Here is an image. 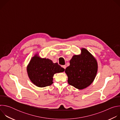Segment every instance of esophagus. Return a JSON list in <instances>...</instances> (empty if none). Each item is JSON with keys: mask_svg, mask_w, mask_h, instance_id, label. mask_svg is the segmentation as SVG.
Wrapping results in <instances>:
<instances>
[{"mask_svg": "<svg viewBox=\"0 0 120 120\" xmlns=\"http://www.w3.org/2000/svg\"><path fill=\"white\" fill-rule=\"evenodd\" d=\"M62 67L64 68V69H65V68H66V65H62Z\"/></svg>", "mask_w": 120, "mask_h": 120, "instance_id": "obj_1", "label": "esophagus"}]
</instances>
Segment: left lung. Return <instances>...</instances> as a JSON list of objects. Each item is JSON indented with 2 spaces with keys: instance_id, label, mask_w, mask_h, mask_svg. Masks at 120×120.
Instances as JSON below:
<instances>
[{
  "instance_id": "left-lung-1",
  "label": "left lung",
  "mask_w": 120,
  "mask_h": 120,
  "mask_svg": "<svg viewBox=\"0 0 120 120\" xmlns=\"http://www.w3.org/2000/svg\"><path fill=\"white\" fill-rule=\"evenodd\" d=\"M81 53L74 55L70 60V65L65 70L68 83L82 90L87 87L94 81L98 70V64L94 57L85 48Z\"/></svg>"
}]
</instances>
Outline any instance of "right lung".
Segmentation results:
<instances>
[{
	"instance_id": "1",
	"label": "right lung",
	"mask_w": 120,
	"mask_h": 120,
	"mask_svg": "<svg viewBox=\"0 0 120 120\" xmlns=\"http://www.w3.org/2000/svg\"><path fill=\"white\" fill-rule=\"evenodd\" d=\"M26 70L31 81L39 87L51 85L53 83L54 74L64 71L58 63H54L48 58H42L38 54L32 57Z\"/></svg>"
}]
</instances>
